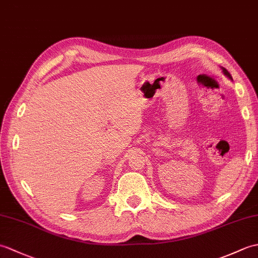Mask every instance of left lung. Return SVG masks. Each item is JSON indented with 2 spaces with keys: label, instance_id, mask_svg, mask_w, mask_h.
Masks as SVG:
<instances>
[{
  "label": "left lung",
  "instance_id": "1",
  "mask_svg": "<svg viewBox=\"0 0 258 258\" xmlns=\"http://www.w3.org/2000/svg\"><path fill=\"white\" fill-rule=\"evenodd\" d=\"M222 71H223V73H224V74H225V75L227 76V78H228V79H231V80H232V75H231V74H229V72H228V71H227L226 69H224V68H222Z\"/></svg>",
  "mask_w": 258,
  "mask_h": 258
}]
</instances>
